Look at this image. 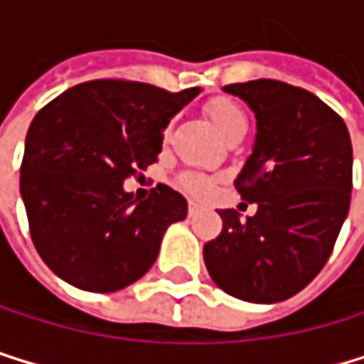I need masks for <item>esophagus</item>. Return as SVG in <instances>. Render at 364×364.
Here are the masks:
<instances>
[{
    "mask_svg": "<svg viewBox=\"0 0 364 364\" xmlns=\"http://www.w3.org/2000/svg\"><path fill=\"white\" fill-rule=\"evenodd\" d=\"M188 209H190V214H194V212H196V209H198V203L190 200V203H188Z\"/></svg>",
    "mask_w": 364,
    "mask_h": 364,
    "instance_id": "1",
    "label": "esophagus"
}]
</instances>
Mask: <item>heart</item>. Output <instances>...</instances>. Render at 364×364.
Returning a JSON list of instances; mask_svg holds the SVG:
<instances>
[{"label": "heart", "mask_w": 364, "mask_h": 364, "mask_svg": "<svg viewBox=\"0 0 364 364\" xmlns=\"http://www.w3.org/2000/svg\"><path fill=\"white\" fill-rule=\"evenodd\" d=\"M205 113L227 141L242 139L249 131V117L242 105L235 102L233 97H227V95L212 97V100L205 105ZM178 183L194 196H207L212 192V181L200 174H183Z\"/></svg>", "instance_id": "heart-1"}]
</instances>
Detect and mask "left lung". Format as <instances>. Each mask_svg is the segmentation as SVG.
<instances>
[{
    "instance_id": "1",
    "label": "left lung",
    "mask_w": 364,
    "mask_h": 364,
    "mask_svg": "<svg viewBox=\"0 0 364 364\" xmlns=\"http://www.w3.org/2000/svg\"><path fill=\"white\" fill-rule=\"evenodd\" d=\"M257 119L253 152L233 181L255 216L220 209L223 231L203 249L205 267L227 295L284 301L326 267L352 198V141L323 100L279 80L225 87Z\"/></svg>"
}]
</instances>
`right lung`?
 Segmentation results:
<instances>
[{
  "instance_id": "add662e5",
  "label": "right lung",
  "mask_w": 364,
  "mask_h": 364,
  "mask_svg": "<svg viewBox=\"0 0 364 364\" xmlns=\"http://www.w3.org/2000/svg\"><path fill=\"white\" fill-rule=\"evenodd\" d=\"M198 91L89 80L34 115L19 188L32 242L60 279L113 292L150 271L188 200L161 183L139 200L124 181L157 161L164 129Z\"/></svg>"
}]
</instances>
